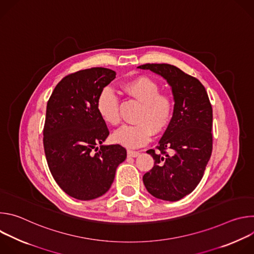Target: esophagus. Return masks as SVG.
<instances>
[{
	"instance_id": "34e87169",
	"label": "esophagus",
	"mask_w": 254,
	"mask_h": 254,
	"mask_svg": "<svg viewBox=\"0 0 254 254\" xmlns=\"http://www.w3.org/2000/svg\"><path fill=\"white\" fill-rule=\"evenodd\" d=\"M139 155V152H136V151H130L128 150L127 151V157H130V158H135Z\"/></svg>"
}]
</instances>
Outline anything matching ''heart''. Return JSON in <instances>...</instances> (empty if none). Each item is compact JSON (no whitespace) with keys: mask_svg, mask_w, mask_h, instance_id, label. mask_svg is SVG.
I'll return each mask as SVG.
<instances>
[{"mask_svg":"<svg viewBox=\"0 0 254 254\" xmlns=\"http://www.w3.org/2000/svg\"><path fill=\"white\" fill-rule=\"evenodd\" d=\"M122 90L139 101L140 107L135 116L134 125L123 126L113 134L116 143L128 149L146 144L153 132H162L170 124L174 102L166 94H161L160 85L147 76H137L124 82ZM96 110L101 120L110 126H117L120 121L119 99L111 88L103 89L96 102Z\"/></svg>","mask_w":254,"mask_h":254,"instance_id":"1","label":"heart"}]
</instances>
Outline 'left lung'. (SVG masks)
Returning a JSON list of instances; mask_svg holds the SVG:
<instances>
[{"label":"left lung","instance_id":"obj_1","mask_svg":"<svg viewBox=\"0 0 254 254\" xmlns=\"http://www.w3.org/2000/svg\"><path fill=\"white\" fill-rule=\"evenodd\" d=\"M171 86L174 97L172 120L159 141L157 152L147 151L155 161L142 177L154 197L178 201L194 191L212 153V106L203 84L171 64H143Z\"/></svg>","mask_w":254,"mask_h":254}]
</instances>
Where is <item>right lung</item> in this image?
<instances>
[{"mask_svg":"<svg viewBox=\"0 0 254 254\" xmlns=\"http://www.w3.org/2000/svg\"><path fill=\"white\" fill-rule=\"evenodd\" d=\"M116 75L102 67L77 71L56 85L47 103L43 143L48 167L58 186L78 200L105 194L127 158L121 144H102L110 131L96 110L100 92Z\"/></svg>","mask_w":254,"mask_h":254,"instance_id":"right-lung-1","label":"right lung"}]
</instances>
